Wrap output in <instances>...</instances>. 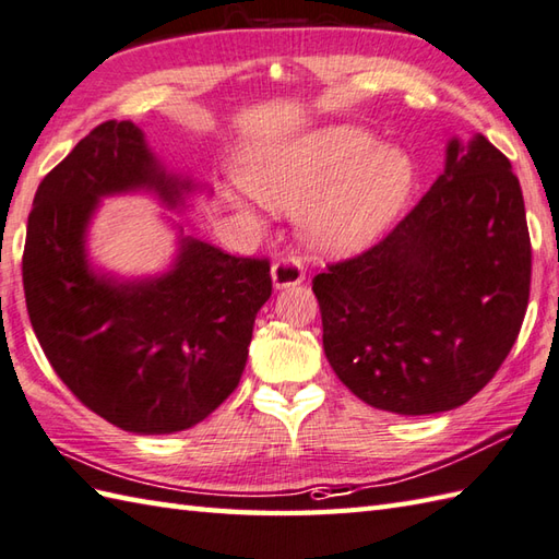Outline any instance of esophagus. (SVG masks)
I'll return each instance as SVG.
<instances>
[{
  "label": "esophagus",
  "instance_id": "obj_1",
  "mask_svg": "<svg viewBox=\"0 0 559 559\" xmlns=\"http://www.w3.org/2000/svg\"><path fill=\"white\" fill-rule=\"evenodd\" d=\"M301 282H304V265L296 255L280 258L277 263L272 265V284H275V289L296 287V284Z\"/></svg>",
  "mask_w": 559,
  "mask_h": 559
}]
</instances>
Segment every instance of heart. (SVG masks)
<instances>
[{"label": "heart", "instance_id": "obj_1", "mask_svg": "<svg viewBox=\"0 0 559 559\" xmlns=\"http://www.w3.org/2000/svg\"><path fill=\"white\" fill-rule=\"evenodd\" d=\"M238 183L272 210L299 214L316 253L345 258L373 246L407 207L417 166L401 146L355 124H333L250 150Z\"/></svg>", "mask_w": 559, "mask_h": 559}]
</instances>
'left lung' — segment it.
<instances>
[{
  "mask_svg": "<svg viewBox=\"0 0 559 559\" xmlns=\"http://www.w3.org/2000/svg\"><path fill=\"white\" fill-rule=\"evenodd\" d=\"M531 236L509 158L475 134L395 229L313 277L330 367L359 401L435 415L483 391L514 347Z\"/></svg>",
  "mask_w": 559,
  "mask_h": 559,
  "instance_id": "8db88e82",
  "label": "left lung"
}]
</instances>
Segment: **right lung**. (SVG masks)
<instances>
[{
  "instance_id": "add662e5",
  "label": "right lung",
  "mask_w": 559,
  "mask_h": 559,
  "mask_svg": "<svg viewBox=\"0 0 559 559\" xmlns=\"http://www.w3.org/2000/svg\"><path fill=\"white\" fill-rule=\"evenodd\" d=\"M154 192L186 207L200 190L168 174L130 120L91 130L38 186L24 248V292L45 357L79 401L134 435H174L214 413L241 381L270 263L195 236L156 277L91 267L86 231L98 202Z\"/></svg>"
}]
</instances>
